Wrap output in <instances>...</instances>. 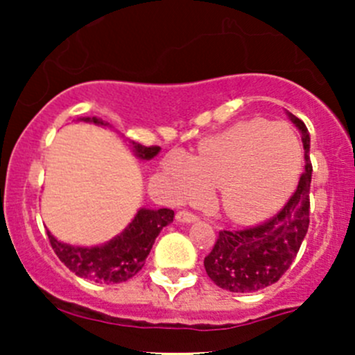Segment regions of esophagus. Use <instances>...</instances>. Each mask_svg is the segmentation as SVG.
I'll use <instances>...</instances> for the list:
<instances>
[{"instance_id": "1", "label": "esophagus", "mask_w": 355, "mask_h": 355, "mask_svg": "<svg viewBox=\"0 0 355 355\" xmlns=\"http://www.w3.org/2000/svg\"><path fill=\"white\" fill-rule=\"evenodd\" d=\"M175 218H177L178 223H194V221H198V216H196L194 213H191V211H185V209L178 211L177 216Z\"/></svg>"}]
</instances>
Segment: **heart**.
<instances>
[{"mask_svg": "<svg viewBox=\"0 0 355 355\" xmlns=\"http://www.w3.org/2000/svg\"><path fill=\"white\" fill-rule=\"evenodd\" d=\"M302 148L285 123L249 120L199 146L196 155H171L166 171L182 196L218 189L228 218L252 221L280 209L295 189Z\"/></svg>", "mask_w": 355, "mask_h": 355, "instance_id": "1", "label": "heart"}]
</instances>
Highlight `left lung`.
Segmentation results:
<instances>
[{
  "label": "left lung",
  "mask_w": 355,
  "mask_h": 355,
  "mask_svg": "<svg viewBox=\"0 0 355 355\" xmlns=\"http://www.w3.org/2000/svg\"><path fill=\"white\" fill-rule=\"evenodd\" d=\"M302 134L304 173L297 191L278 214L256 227L221 230L213 250L204 257L206 273L220 288L247 293L277 284L299 252L309 228V189L313 164L309 132L302 120L287 113Z\"/></svg>",
  "instance_id": "left-lung-1"
}]
</instances>
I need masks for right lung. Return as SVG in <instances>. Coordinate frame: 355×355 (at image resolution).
I'll return each mask as SVG.
<instances>
[{
  "label": "right lung",
  "instance_id": "add662e5",
  "mask_svg": "<svg viewBox=\"0 0 355 355\" xmlns=\"http://www.w3.org/2000/svg\"><path fill=\"white\" fill-rule=\"evenodd\" d=\"M80 120L103 125V127L108 125L96 116H85ZM159 146L146 148L137 142H132V151L141 159H153L159 153ZM173 211L166 207L163 209L142 207L120 235L113 237L106 244L96 247L63 244L58 239L53 237L49 230L48 239L60 261L77 277L87 278L96 284H121V282L130 280L142 270L156 237L163 230V227L173 221Z\"/></svg>",
  "mask_w": 355,
  "mask_h": 355
}]
</instances>
